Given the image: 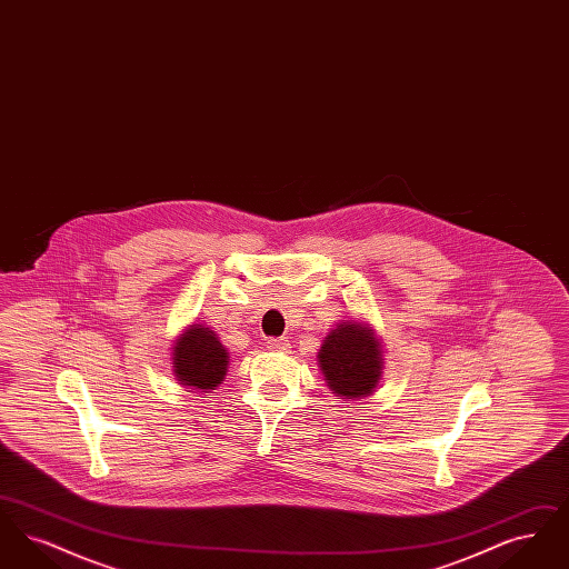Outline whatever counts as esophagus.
<instances>
[{
    "label": "esophagus",
    "mask_w": 569,
    "mask_h": 569,
    "mask_svg": "<svg viewBox=\"0 0 569 569\" xmlns=\"http://www.w3.org/2000/svg\"><path fill=\"white\" fill-rule=\"evenodd\" d=\"M267 346H269V350H274V352H286L290 348V341L286 337H271L267 341Z\"/></svg>",
    "instance_id": "1"
}]
</instances>
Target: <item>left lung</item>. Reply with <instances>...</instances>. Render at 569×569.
Returning a JSON list of instances; mask_svg holds the SVG:
<instances>
[{
	"instance_id": "8db88e82",
	"label": "left lung",
	"mask_w": 569,
	"mask_h": 569,
	"mask_svg": "<svg viewBox=\"0 0 569 569\" xmlns=\"http://www.w3.org/2000/svg\"><path fill=\"white\" fill-rule=\"evenodd\" d=\"M318 358L328 386L346 399L371 395L381 376L378 341L356 322H341L330 330Z\"/></svg>"
}]
</instances>
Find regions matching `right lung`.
Here are the masks:
<instances>
[{
    "mask_svg": "<svg viewBox=\"0 0 569 569\" xmlns=\"http://www.w3.org/2000/svg\"><path fill=\"white\" fill-rule=\"evenodd\" d=\"M174 373L179 381L198 390H213L223 381L228 352L217 341L213 330L191 326L174 346Z\"/></svg>",
    "mask_w": 569,
    "mask_h": 569,
    "instance_id": "1",
    "label": "right lung"
}]
</instances>
